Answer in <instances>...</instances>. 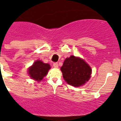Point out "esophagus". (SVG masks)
<instances>
[{"instance_id": "esophagus-1", "label": "esophagus", "mask_w": 121, "mask_h": 121, "mask_svg": "<svg viewBox=\"0 0 121 121\" xmlns=\"http://www.w3.org/2000/svg\"><path fill=\"white\" fill-rule=\"evenodd\" d=\"M53 67H54L55 68H58V63H54V64H53Z\"/></svg>"}]
</instances>
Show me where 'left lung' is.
I'll return each instance as SVG.
<instances>
[{
    "label": "left lung",
    "mask_w": 121,
    "mask_h": 121,
    "mask_svg": "<svg viewBox=\"0 0 121 121\" xmlns=\"http://www.w3.org/2000/svg\"><path fill=\"white\" fill-rule=\"evenodd\" d=\"M61 71L65 81L74 87H80L88 82L92 72L91 66L83 59L73 55L65 58Z\"/></svg>",
    "instance_id": "obj_1"
}]
</instances>
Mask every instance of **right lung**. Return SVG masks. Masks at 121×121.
Segmentation results:
<instances>
[{
	"mask_svg": "<svg viewBox=\"0 0 121 121\" xmlns=\"http://www.w3.org/2000/svg\"><path fill=\"white\" fill-rule=\"evenodd\" d=\"M50 68V64L44 63L40 60H37L29 67L28 73L32 79L40 82L48 75Z\"/></svg>",
	"mask_w": 121,
	"mask_h": 121,
	"instance_id": "1",
	"label": "right lung"
}]
</instances>
